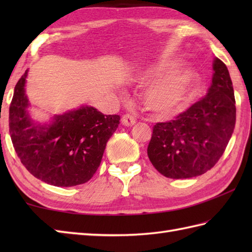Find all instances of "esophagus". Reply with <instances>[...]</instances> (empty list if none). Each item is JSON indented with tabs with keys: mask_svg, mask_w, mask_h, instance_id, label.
I'll return each mask as SVG.
<instances>
[{
	"mask_svg": "<svg viewBox=\"0 0 252 252\" xmlns=\"http://www.w3.org/2000/svg\"><path fill=\"white\" fill-rule=\"evenodd\" d=\"M135 122H136L135 118L133 117V116H131V115H129V114H126V115L123 116L122 119H121V123H122L123 126H134Z\"/></svg>",
	"mask_w": 252,
	"mask_h": 252,
	"instance_id": "1",
	"label": "esophagus"
}]
</instances>
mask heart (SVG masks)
Segmentation results:
<instances>
[{
	"mask_svg": "<svg viewBox=\"0 0 252 252\" xmlns=\"http://www.w3.org/2000/svg\"><path fill=\"white\" fill-rule=\"evenodd\" d=\"M176 67L175 63H160L147 74L149 81L170 72ZM196 79V73L190 69H183L169 74L152 85L145 97L146 108L159 116H173L178 114L189 99V95Z\"/></svg>",
	"mask_w": 252,
	"mask_h": 252,
	"instance_id": "obj_1",
	"label": "heart"
}]
</instances>
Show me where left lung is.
<instances>
[{
  "mask_svg": "<svg viewBox=\"0 0 252 252\" xmlns=\"http://www.w3.org/2000/svg\"><path fill=\"white\" fill-rule=\"evenodd\" d=\"M211 87L173 120L158 122L147 147L151 162L170 179H189L216 165L232 137L236 121L234 89L227 67L213 63Z\"/></svg>",
  "mask_w": 252,
  "mask_h": 252,
  "instance_id": "obj_1",
  "label": "left lung"
}]
</instances>
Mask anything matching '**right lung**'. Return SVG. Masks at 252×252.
Segmentation results:
<instances>
[{"label": "right lung", "instance_id": "right-lung-1", "mask_svg": "<svg viewBox=\"0 0 252 252\" xmlns=\"http://www.w3.org/2000/svg\"><path fill=\"white\" fill-rule=\"evenodd\" d=\"M28 71L18 80L9 106V134L26 169L54 186H76L90 181L98 169L106 144L119 126L120 116H105L81 106L55 116L50 126L34 125L27 112Z\"/></svg>", "mask_w": 252, "mask_h": 252}]
</instances>
